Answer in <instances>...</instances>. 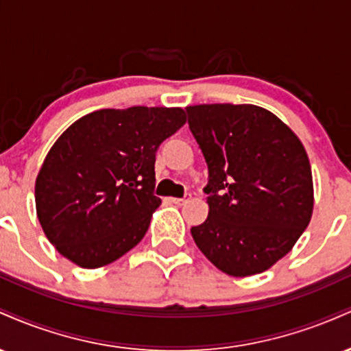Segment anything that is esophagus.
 Listing matches in <instances>:
<instances>
[{"mask_svg":"<svg viewBox=\"0 0 351 351\" xmlns=\"http://www.w3.org/2000/svg\"><path fill=\"white\" fill-rule=\"evenodd\" d=\"M189 198H191V195H184V198H171V203H175V204H184Z\"/></svg>","mask_w":351,"mask_h":351,"instance_id":"obj_1","label":"esophagus"}]
</instances>
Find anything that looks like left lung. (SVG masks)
Here are the masks:
<instances>
[{
	"label": "left lung",
	"mask_w": 351,
	"mask_h": 351,
	"mask_svg": "<svg viewBox=\"0 0 351 351\" xmlns=\"http://www.w3.org/2000/svg\"><path fill=\"white\" fill-rule=\"evenodd\" d=\"M186 114L208 165L209 213L191 228L193 239L229 276L267 271L291 252L312 217L304 145L272 112L251 104H203Z\"/></svg>",
	"instance_id": "8db88e82"
}]
</instances>
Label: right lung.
<instances>
[{
    "label": "right lung",
    "instance_id": "add662e5",
    "mask_svg": "<svg viewBox=\"0 0 351 351\" xmlns=\"http://www.w3.org/2000/svg\"><path fill=\"white\" fill-rule=\"evenodd\" d=\"M184 122L180 107L102 108L56 140L36 178V211L64 257L97 269L143 239L162 203L156 150Z\"/></svg>",
    "mask_w": 351,
    "mask_h": 351
}]
</instances>
